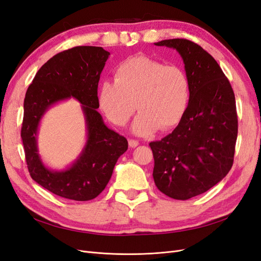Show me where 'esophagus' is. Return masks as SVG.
Returning a JSON list of instances; mask_svg holds the SVG:
<instances>
[{
  "label": "esophagus",
  "mask_w": 261,
  "mask_h": 261,
  "mask_svg": "<svg viewBox=\"0 0 261 261\" xmlns=\"http://www.w3.org/2000/svg\"><path fill=\"white\" fill-rule=\"evenodd\" d=\"M128 145L130 148H136L139 145V141L135 140V139H129L128 140Z\"/></svg>",
  "instance_id": "1"
}]
</instances>
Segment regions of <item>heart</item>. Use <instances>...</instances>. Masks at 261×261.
<instances>
[{
    "instance_id": "obj_1",
    "label": "heart",
    "mask_w": 261,
    "mask_h": 261,
    "mask_svg": "<svg viewBox=\"0 0 261 261\" xmlns=\"http://www.w3.org/2000/svg\"><path fill=\"white\" fill-rule=\"evenodd\" d=\"M97 97L100 110L116 126H124L136 108L140 110L132 132L148 136L180 122L191 100V84L176 65L135 57L118 64L114 80L102 82Z\"/></svg>"
}]
</instances>
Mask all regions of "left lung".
I'll return each mask as SVG.
<instances>
[{"label": "left lung", "instance_id": "8db88e82", "mask_svg": "<svg viewBox=\"0 0 261 261\" xmlns=\"http://www.w3.org/2000/svg\"><path fill=\"white\" fill-rule=\"evenodd\" d=\"M174 49L191 84L186 112L171 134L152 141V176L160 192L177 200L203 194L231 170L238 138V114L230 82L217 61L186 39L154 43Z\"/></svg>", "mask_w": 261, "mask_h": 261}]
</instances>
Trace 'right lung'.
<instances>
[{
    "mask_svg": "<svg viewBox=\"0 0 261 261\" xmlns=\"http://www.w3.org/2000/svg\"><path fill=\"white\" fill-rule=\"evenodd\" d=\"M110 52L101 46H75L58 53L38 70L23 100L21 139L30 176L63 198L87 201L103 191L127 139L105 124L97 111L98 84ZM74 97L81 103L87 139L77 159L63 170L43 163L37 149L42 117L59 101Z\"/></svg>",
    "mask_w": 261,
    "mask_h": 261,
    "instance_id": "right-lung-1",
    "label": "right lung"
}]
</instances>
